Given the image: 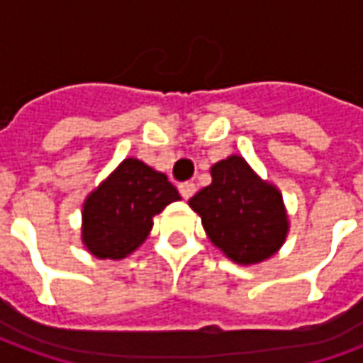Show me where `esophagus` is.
Listing matches in <instances>:
<instances>
[{
	"instance_id": "obj_1",
	"label": "esophagus",
	"mask_w": 363,
	"mask_h": 363,
	"mask_svg": "<svg viewBox=\"0 0 363 363\" xmlns=\"http://www.w3.org/2000/svg\"><path fill=\"white\" fill-rule=\"evenodd\" d=\"M179 192H181V196L184 198V200H189V198L194 196V192H196V184L194 182H181L179 184Z\"/></svg>"
}]
</instances>
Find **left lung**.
<instances>
[{
    "mask_svg": "<svg viewBox=\"0 0 363 363\" xmlns=\"http://www.w3.org/2000/svg\"><path fill=\"white\" fill-rule=\"evenodd\" d=\"M206 233L239 264H255L278 251L288 233L281 194L262 182L239 155L212 167V184L190 198Z\"/></svg>",
    "mask_w": 363,
    "mask_h": 363,
    "instance_id": "obj_1",
    "label": "left lung"
}]
</instances>
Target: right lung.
<instances>
[{
  "mask_svg": "<svg viewBox=\"0 0 363 363\" xmlns=\"http://www.w3.org/2000/svg\"><path fill=\"white\" fill-rule=\"evenodd\" d=\"M179 198L165 174L124 159L85 200L83 243L96 259H124L147 239L153 216Z\"/></svg>",
  "mask_w": 363,
  "mask_h": 363,
  "instance_id": "add662e5",
  "label": "right lung"
}]
</instances>
